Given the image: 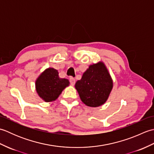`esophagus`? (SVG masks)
I'll return each instance as SVG.
<instances>
[{"label":"esophagus","mask_w":154,"mask_h":154,"mask_svg":"<svg viewBox=\"0 0 154 154\" xmlns=\"http://www.w3.org/2000/svg\"><path fill=\"white\" fill-rule=\"evenodd\" d=\"M69 81H70V83H71V84L72 85H74L75 83V78H73V77H70Z\"/></svg>","instance_id":"obj_1"}]
</instances>
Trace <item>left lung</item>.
I'll list each match as a JSON object with an SVG mask.
<instances>
[{"label": "left lung", "instance_id": "8db88e82", "mask_svg": "<svg viewBox=\"0 0 154 154\" xmlns=\"http://www.w3.org/2000/svg\"><path fill=\"white\" fill-rule=\"evenodd\" d=\"M112 86V80L103 62L90 65L75 85L82 102L91 107L105 103Z\"/></svg>", "mask_w": 154, "mask_h": 154}]
</instances>
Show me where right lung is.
Here are the masks:
<instances>
[{
	"label": "right lung",
	"instance_id": "obj_1",
	"mask_svg": "<svg viewBox=\"0 0 154 154\" xmlns=\"http://www.w3.org/2000/svg\"><path fill=\"white\" fill-rule=\"evenodd\" d=\"M69 85V80L60 78L57 70L54 68L45 69L35 81L38 95L45 102L56 100L62 91Z\"/></svg>",
	"mask_w": 154,
	"mask_h": 154
}]
</instances>
